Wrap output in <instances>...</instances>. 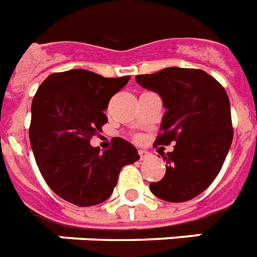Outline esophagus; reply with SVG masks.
<instances>
[{"label":"esophagus","instance_id":"obj_1","mask_svg":"<svg viewBox=\"0 0 257 257\" xmlns=\"http://www.w3.org/2000/svg\"><path fill=\"white\" fill-rule=\"evenodd\" d=\"M148 155L150 154L147 153V151H144V150H139V157H140V159L143 161V159H146V158H148Z\"/></svg>","mask_w":257,"mask_h":257}]
</instances>
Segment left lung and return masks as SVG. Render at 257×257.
<instances>
[{"label": "left lung", "mask_w": 257, "mask_h": 257, "mask_svg": "<svg viewBox=\"0 0 257 257\" xmlns=\"http://www.w3.org/2000/svg\"><path fill=\"white\" fill-rule=\"evenodd\" d=\"M139 84L161 95L166 113L155 146L174 150L163 157L166 174L151 182L159 199L188 201L210 187L225 162L233 140L229 96L218 81L201 69L165 68L138 75Z\"/></svg>", "instance_id": "1"}]
</instances>
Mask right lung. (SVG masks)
Wrapping results in <instances>:
<instances>
[{
  "label": "right lung",
  "mask_w": 257,
  "mask_h": 257,
  "mask_svg": "<svg viewBox=\"0 0 257 257\" xmlns=\"http://www.w3.org/2000/svg\"><path fill=\"white\" fill-rule=\"evenodd\" d=\"M129 79L85 69L58 72L39 85L32 99L30 142L39 172L51 191L75 206L109 199L119 170L140 158L123 139H114L103 153L90 144L107 122L103 111L109 100Z\"/></svg>",
  "instance_id": "add662e5"
}]
</instances>
